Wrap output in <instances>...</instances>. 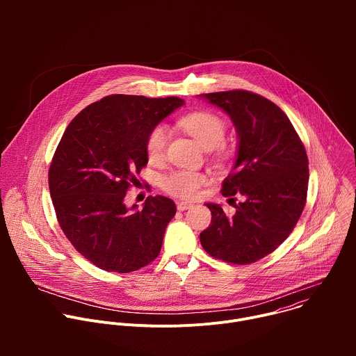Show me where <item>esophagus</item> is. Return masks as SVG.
<instances>
[{"instance_id": "obj_1", "label": "esophagus", "mask_w": 356, "mask_h": 356, "mask_svg": "<svg viewBox=\"0 0 356 356\" xmlns=\"http://www.w3.org/2000/svg\"><path fill=\"white\" fill-rule=\"evenodd\" d=\"M191 207H193L191 202H186V201H179L177 202V210L179 211H186V210H188Z\"/></svg>"}]
</instances>
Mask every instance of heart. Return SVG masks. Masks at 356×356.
<instances>
[{"label": "heart", "mask_w": 356, "mask_h": 356, "mask_svg": "<svg viewBox=\"0 0 356 356\" xmlns=\"http://www.w3.org/2000/svg\"><path fill=\"white\" fill-rule=\"evenodd\" d=\"M180 125L206 149L218 147L224 139L225 122L216 114L209 111H195L180 120ZM169 140V131L165 125L152 129L146 139V155L150 162L163 159ZM207 183V176L193 170H176L162 179V187L172 195L180 198H193L200 187Z\"/></svg>", "instance_id": "heart-1"}]
</instances>
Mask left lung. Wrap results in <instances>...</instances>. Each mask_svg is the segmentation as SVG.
Returning <instances> with one entry per match:
<instances>
[{"mask_svg": "<svg viewBox=\"0 0 356 356\" xmlns=\"http://www.w3.org/2000/svg\"><path fill=\"white\" fill-rule=\"evenodd\" d=\"M200 97L227 113L235 125L236 159L221 193L229 200L235 194L243 197L232 216L207 202L213 217L200 242L213 258L253 264L290 235L306 206V149L287 115L259 94L231 90Z\"/></svg>", "mask_w": 356, "mask_h": 356, "instance_id": "8db88e82", "label": "left lung"}]
</instances>
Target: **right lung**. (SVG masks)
Wrapping results in <instances>:
<instances>
[{"instance_id":"add662e5","label":"right lung","mask_w":356,"mask_h":356,"mask_svg":"<svg viewBox=\"0 0 356 356\" xmlns=\"http://www.w3.org/2000/svg\"><path fill=\"white\" fill-rule=\"evenodd\" d=\"M183 104L179 97L113 94L66 128L49 169L50 197L62 231L97 268L129 273L158 258L176 204L149 195L138 210L124 200L147 163L149 132Z\"/></svg>"}]
</instances>
